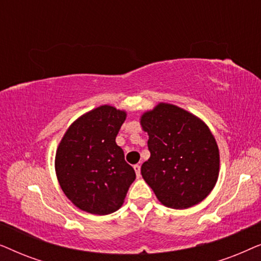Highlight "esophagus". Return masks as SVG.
<instances>
[{"label": "esophagus", "instance_id": "obj_1", "mask_svg": "<svg viewBox=\"0 0 261 261\" xmlns=\"http://www.w3.org/2000/svg\"><path fill=\"white\" fill-rule=\"evenodd\" d=\"M134 171H135V173H137V177L138 178H140L141 177V173H140V165H134Z\"/></svg>", "mask_w": 261, "mask_h": 261}]
</instances>
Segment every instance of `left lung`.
Returning <instances> with one entry per match:
<instances>
[{"instance_id": "left-lung-1", "label": "left lung", "mask_w": 261, "mask_h": 261, "mask_svg": "<svg viewBox=\"0 0 261 261\" xmlns=\"http://www.w3.org/2000/svg\"><path fill=\"white\" fill-rule=\"evenodd\" d=\"M151 156L141 174L163 205L187 209L198 204L215 187L220 152L209 127L179 107L159 103L142 114Z\"/></svg>"}]
</instances>
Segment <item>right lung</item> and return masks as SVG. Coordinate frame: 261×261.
Here are the masks:
<instances>
[{
    "label": "right lung",
    "instance_id": "1",
    "mask_svg": "<svg viewBox=\"0 0 261 261\" xmlns=\"http://www.w3.org/2000/svg\"><path fill=\"white\" fill-rule=\"evenodd\" d=\"M127 113L112 106L88 112L67 128L56 153L60 188L77 208L108 215L121 208L135 179L116 135Z\"/></svg>",
    "mask_w": 261,
    "mask_h": 261
}]
</instances>
